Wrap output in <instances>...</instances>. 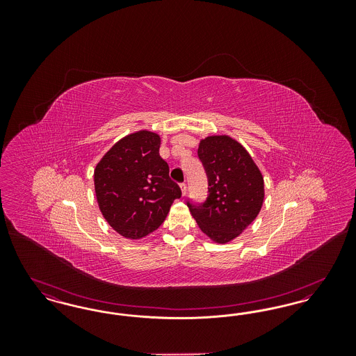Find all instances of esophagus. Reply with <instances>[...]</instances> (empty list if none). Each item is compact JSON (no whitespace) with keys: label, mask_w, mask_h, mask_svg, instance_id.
<instances>
[{"label":"esophagus","mask_w":356,"mask_h":356,"mask_svg":"<svg viewBox=\"0 0 356 356\" xmlns=\"http://www.w3.org/2000/svg\"><path fill=\"white\" fill-rule=\"evenodd\" d=\"M180 189H181V193H183V196H184V195H186V183H181V184H180Z\"/></svg>","instance_id":"1"}]
</instances>
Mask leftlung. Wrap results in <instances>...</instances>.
Listing matches in <instances>:
<instances>
[{"mask_svg": "<svg viewBox=\"0 0 356 356\" xmlns=\"http://www.w3.org/2000/svg\"><path fill=\"white\" fill-rule=\"evenodd\" d=\"M197 154L208 177L205 203L188 208L212 241L225 244L238 236L259 215L264 179L251 154L227 135L200 140Z\"/></svg>", "mask_w": 356, "mask_h": 356, "instance_id": "left-lung-1", "label": "left lung"}]
</instances>
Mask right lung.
Masks as SVG:
<instances>
[{
  "label": "right lung",
  "instance_id": "obj_1",
  "mask_svg": "<svg viewBox=\"0 0 356 356\" xmlns=\"http://www.w3.org/2000/svg\"><path fill=\"white\" fill-rule=\"evenodd\" d=\"M160 143L157 134L138 131L119 140L96 165L99 208L121 236L136 240L152 234L181 196L159 154Z\"/></svg>",
  "mask_w": 356,
  "mask_h": 356
}]
</instances>
